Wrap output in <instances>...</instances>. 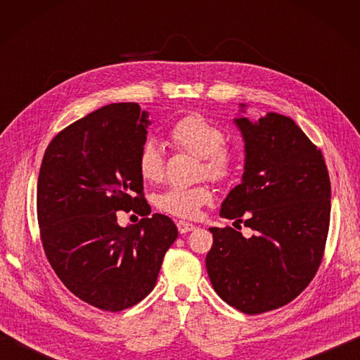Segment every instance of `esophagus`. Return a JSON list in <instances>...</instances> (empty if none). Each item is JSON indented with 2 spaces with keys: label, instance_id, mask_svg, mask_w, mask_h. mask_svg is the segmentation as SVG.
I'll return each instance as SVG.
<instances>
[{
  "label": "esophagus",
  "instance_id": "1",
  "mask_svg": "<svg viewBox=\"0 0 360 360\" xmlns=\"http://www.w3.org/2000/svg\"><path fill=\"white\" fill-rule=\"evenodd\" d=\"M176 226H178V231L179 233H187V232H192L195 226L192 223H187V221H178L176 223Z\"/></svg>",
  "mask_w": 360,
  "mask_h": 360
}]
</instances>
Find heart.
Listing matches in <instances>:
<instances>
[{
    "label": "heart",
    "instance_id": "b5f03b06",
    "mask_svg": "<svg viewBox=\"0 0 360 360\" xmlns=\"http://www.w3.org/2000/svg\"><path fill=\"white\" fill-rule=\"evenodd\" d=\"M170 141L190 155L202 159L204 172L213 179H224L233 170L235 156L224 147L226 133L215 122L201 114H188L179 119L168 131ZM137 168L143 181L158 182L164 178V153L155 141L145 142L137 155ZM212 201V192L205 186H173L158 195L159 210L179 218H195L204 204Z\"/></svg>",
    "mask_w": 360,
    "mask_h": 360
}]
</instances>
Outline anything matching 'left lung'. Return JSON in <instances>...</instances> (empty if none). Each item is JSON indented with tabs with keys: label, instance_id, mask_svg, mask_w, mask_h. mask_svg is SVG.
Masks as SVG:
<instances>
[{
	"label": "left lung",
	"instance_id": "left-lung-1",
	"mask_svg": "<svg viewBox=\"0 0 360 360\" xmlns=\"http://www.w3.org/2000/svg\"><path fill=\"white\" fill-rule=\"evenodd\" d=\"M233 119L244 141V172L219 215L255 231L210 227L205 257L217 294L246 314L292 302L314 277L330 227L331 184L325 159L295 122L278 112Z\"/></svg>",
	"mask_w": 360,
	"mask_h": 360
}]
</instances>
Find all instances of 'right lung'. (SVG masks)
<instances>
[{
    "label": "right lung",
    "instance_id": "1",
    "mask_svg": "<svg viewBox=\"0 0 360 360\" xmlns=\"http://www.w3.org/2000/svg\"><path fill=\"white\" fill-rule=\"evenodd\" d=\"M151 124L137 103H111L60 131L44 151L37 215L44 254L74 295L117 312L139 303L156 285L173 221L151 213L137 155ZM144 218L117 224L115 212Z\"/></svg>",
    "mask_w": 360,
    "mask_h": 360
}]
</instances>
